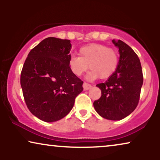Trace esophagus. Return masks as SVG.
<instances>
[{"instance_id":"1","label":"esophagus","mask_w":160,"mask_h":160,"mask_svg":"<svg viewBox=\"0 0 160 160\" xmlns=\"http://www.w3.org/2000/svg\"><path fill=\"white\" fill-rule=\"evenodd\" d=\"M92 85L88 84V83L87 82H84V84H83V88H84V90H88L89 89H90Z\"/></svg>"}]
</instances>
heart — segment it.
Returning <instances> with one entry per match:
<instances>
[{
	"label": "heart",
	"mask_w": 160,
	"mask_h": 160,
	"mask_svg": "<svg viewBox=\"0 0 160 160\" xmlns=\"http://www.w3.org/2000/svg\"><path fill=\"white\" fill-rule=\"evenodd\" d=\"M78 55H71L68 66L73 74L80 76L89 68L92 69L87 78L95 79L99 77L106 79L111 77L117 71L119 57L114 49L100 43H91L80 48Z\"/></svg>",
	"instance_id": "obj_1"
}]
</instances>
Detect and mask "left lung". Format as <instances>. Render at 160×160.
Segmentation results:
<instances>
[{"instance_id":"8db88e82","label":"left lung","mask_w":160,"mask_h":160,"mask_svg":"<svg viewBox=\"0 0 160 160\" xmlns=\"http://www.w3.org/2000/svg\"><path fill=\"white\" fill-rule=\"evenodd\" d=\"M113 43L119 48V66L106 82L96 85L101 89V96L93 105L105 119L121 120L136 108L143 76L138 57L132 48L121 40Z\"/></svg>"}]
</instances>
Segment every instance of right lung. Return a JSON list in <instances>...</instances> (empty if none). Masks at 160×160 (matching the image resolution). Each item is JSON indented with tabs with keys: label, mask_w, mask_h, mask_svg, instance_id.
I'll return each instance as SVG.
<instances>
[{
	"label": "right lung",
	"mask_w": 160,
	"mask_h": 160,
	"mask_svg": "<svg viewBox=\"0 0 160 160\" xmlns=\"http://www.w3.org/2000/svg\"><path fill=\"white\" fill-rule=\"evenodd\" d=\"M71 41L49 37L30 50L20 84L29 111L39 119L55 122L73 108L83 82L68 66Z\"/></svg>",
	"instance_id": "1"
}]
</instances>
